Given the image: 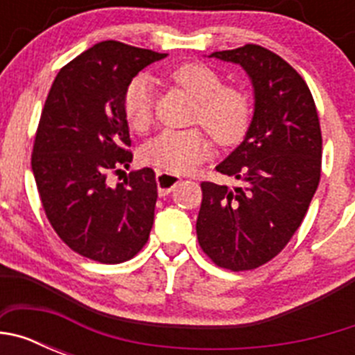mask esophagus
I'll return each instance as SVG.
<instances>
[{"mask_svg": "<svg viewBox=\"0 0 355 355\" xmlns=\"http://www.w3.org/2000/svg\"><path fill=\"white\" fill-rule=\"evenodd\" d=\"M181 178L175 174H168V172H156V184H158L159 196H167L171 193L172 188L180 183Z\"/></svg>", "mask_w": 355, "mask_h": 355, "instance_id": "1", "label": "esophagus"}]
</instances>
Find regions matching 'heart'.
<instances>
[{
    "label": "heart",
    "instance_id": "1",
    "mask_svg": "<svg viewBox=\"0 0 355 355\" xmlns=\"http://www.w3.org/2000/svg\"><path fill=\"white\" fill-rule=\"evenodd\" d=\"M171 80L197 99L193 122H199L220 146L238 142L249 124L245 94L224 87L215 69L184 64L171 72ZM156 89L149 76H137L124 92V114L135 131H146L155 115ZM144 159L168 172H190L209 155V142L199 130H163L142 150Z\"/></svg>",
    "mask_w": 355,
    "mask_h": 355
}]
</instances>
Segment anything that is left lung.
Returning <instances> with one entry per match:
<instances>
[{"label":"left lung","instance_id":"obj_1","mask_svg":"<svg viewBox=\"0 0 355 355\" xmlns=\"http://www.w3.org/2000/svg\"><path fill=\"white\" fill-rule=\"evenodd\" d=\"M209 56L247 72L254 112L240 146L216 165L241 187L200 184L197 240L222 268L252 270L286 247L318 188V114L306 81L275 53L247 44Z\"/></svg>","mask_w":355,"mask_h":355}]
</instances>
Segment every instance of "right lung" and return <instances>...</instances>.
Segmentation results:
<instances>
[{
    "instance_id": "obj_1",
    "label": "right lung",
    "mask_w": 355,
    "mask_h": 355,
    "mask_svg": "<svg viewBox=\"0 0 355 355\" xmlns=\"http://www.w3.org/2000/svg\"><path fill=\"white\" fill-rule=\"evenodd\" d=\"M165 53L105 40L60 69L51 85L31 171L56 234L99 263L128 261L146 245L158 199L155 171H133L110 187V171L133 155L124 92L137 74Z\"/></svg>"
}]
</instances>
